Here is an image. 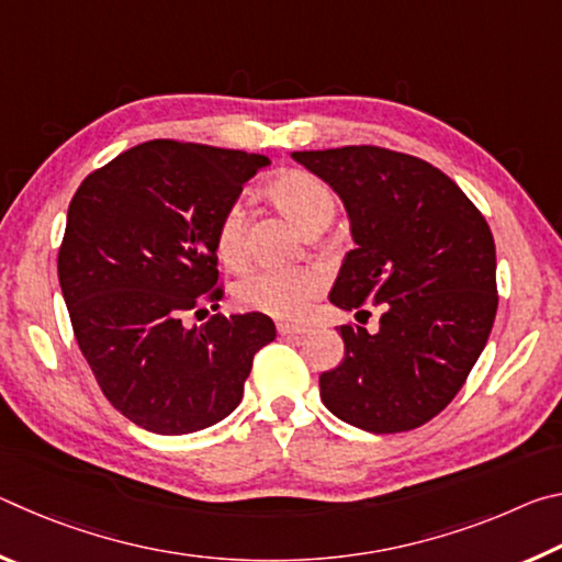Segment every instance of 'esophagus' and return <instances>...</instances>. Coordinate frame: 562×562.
Wrapping results in <instances>:
<instances>
[{
	"label": "esophagus",
	"mask_w": 562,
	"mask_h": 562,
	"mask_svg": "<svg viewBox=\"0 0 562 562\" xmlns=\"http://www.w3.org/2000/svg\"><path fill=\"white\" fill-rule=\"evenodd\" d=\"M278 331H280L282 337H302V335H307L310 327H304V325H290V322H280Z\"/></svg>",
	"instance_id": "esophagus-1"
}]
</instances>
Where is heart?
I'll use <instances>...</instances> for the list:
<instances>
[{
    "mask_svg": "<svg viewBox=\"0 0 562 562\" xmlns=\"http://www.w3.org/2000/svg\"><path fill=\"white\" fill-rule=\"evenodd\" d=\"M265 195L292 217L304 233L327 225L335 215V195L317 176L307 170H282L265 183ZM245 211L240 203L225 207L215 231L217 258L225 265H240L245 258ZM325 290V274L315 268H258L237 282L235 297L247 310L294 319L307 312L310 302Z\"/></svg>",
    "mask_w": 562,
    "mask_h": 562,
    "instance_id": "heart-1",
    "label": "heart"
}]
</instances>
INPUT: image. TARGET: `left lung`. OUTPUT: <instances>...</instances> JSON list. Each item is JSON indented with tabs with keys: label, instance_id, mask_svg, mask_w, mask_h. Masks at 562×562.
<instances>
[{
	"label": "left lung",
	"instance_id": "1",
	"mask_svg": "<svg viewBox=\"0 0 562 562\" xmlns=\"http://www.w3.org/2000/svg\"><path fill=\"white\" fill-rule=\"evenodd\" d=\"M341 198L357 247L329 300L379 331L341 325L345 359L319 376L331 414L372 434L412 431L459 394L498 310L491 227L453 180L379 146L294 150Z\"/></svg>",
	"mask_w": 562,
	"mask_h": 562
}]
</instances>
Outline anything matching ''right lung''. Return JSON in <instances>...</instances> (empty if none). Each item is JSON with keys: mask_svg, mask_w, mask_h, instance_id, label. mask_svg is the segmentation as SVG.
Returning <instances> with one entry per match:
<instances>
[{"mask_svg": "<svg viewBox=\"0 0 562 562\" xmlns=\"http://www.w3.org/2000/svg\"><path fill=\"white\" fill-rule=\"evenodd\" d=\"M268 156L148 140L76 190L59 247V284L81 355L111 406L140 429H207L240 404L252 357L274 339L262 312L217 310L215 231Z\"/></svg>", "mask_w": 562, "mask_h": 562, "instance_id": "add662e5", "label": "right lung"}]
</instances>
